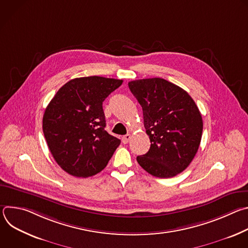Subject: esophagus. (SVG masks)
<instances>
[{
  "label": "esophagus",
  "mask_w": 248,
  "mask_h": 248,
  "mask_svg": "<svg viewBox=\"0 0 248 248\" xmlns=\"http://www.w3.org/2000/svg\"><path fill=\"white\" fill-rule=\"evenodd\" d=\"M130 138H131V135L130 134H125V135H124L123 137H122V141H123V143H124V144H126L128 141L130 140Z\"/></svg>",
  "instance_id": "34e87169"
}]
</instances>
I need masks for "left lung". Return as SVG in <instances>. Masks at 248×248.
<instances>
[{"instance_id":"8db88e82","label":"left lung","mask_w":248,"mask_h":248,"mask_svg":"<svg viewBox=\"0 0 248 248\" xmlns=\"http://www.w3.org/2000/svg\"><path fill=\"white\" fill-rule=\"evenodd\" d=\"M128 87L142 107L151 142L136 160L157 178H172L189 166L199 148L203 122L198 107L186 90L163 78L129 81Z\"/></svg>"}]
</instances>
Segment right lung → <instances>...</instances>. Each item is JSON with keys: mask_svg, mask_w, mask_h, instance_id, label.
Listing matches in <instances>:
<instances>
[{"mask_svg": "<svg viewBox=\"0 0 248 248\" xmlns=\"http://www.w3.org/2000/svg\"><path fill=\"white\" fill-rule=\"evenodd\" d=\"M122 79L86 77L69 80L51 100L43 132L51 154L67 173L87 178L101 171L121 144L105 130L103 102Z\"/></svg>", "mask_w": 248, "mask_h": 248, "instance_id": "obj_1", "label": "right lung"}]
</instances>
